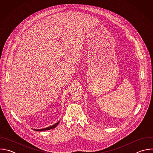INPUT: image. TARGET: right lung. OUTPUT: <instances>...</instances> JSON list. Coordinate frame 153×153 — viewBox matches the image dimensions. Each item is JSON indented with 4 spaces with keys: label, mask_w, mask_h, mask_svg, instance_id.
<instances>
[{
    "label": "right lung",
    "mask_w": 153,
    "mask_h": 153,
    "mask_svg": "<svg viewBox=\"0 0 153 153\" xmlns=\"http://www.w3.org/2000/svg\"><path fill=\"white\" fill-rule=\"evenodd\" d=\"M59 122H60V121H58V123H55V124H53V125H52V126H49V127H48L44 128H41V129H33V130H35V131H45V130H48L52 129V128H55L56 126H58V125L59 124Z\"/></svg>",
    "instance_id": "obj_1"
}]
</instances>
